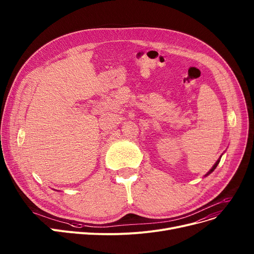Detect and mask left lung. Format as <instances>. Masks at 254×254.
I'll return each mask as SVG.
<instances>
[{
    "label": "left lung",
    "mask_w": 254,
    "mask_h": 254,
    "mask_svg": "<svg viewBox=\"0 0 254 254\" xmlns=\"http://www.w3.org/2000/svg\"><path fill=\"white\" fill-rule=\"evenodd\" d=\"M221 156H222V154H221V155H220V157H219V158H218V159H217V161H216V163H215V164H214V165H213V167H212V168H211V169H210V170H209V172H208V173H207V174H206V175H205V177H207V176H208V175H210V174H211V173H212V172H213V171H214V170H215V169H216V167H217V165H218V164H219V162H220V158H221Z\"/></svg>",
    "instance_id": "1"
}]
</instances>
